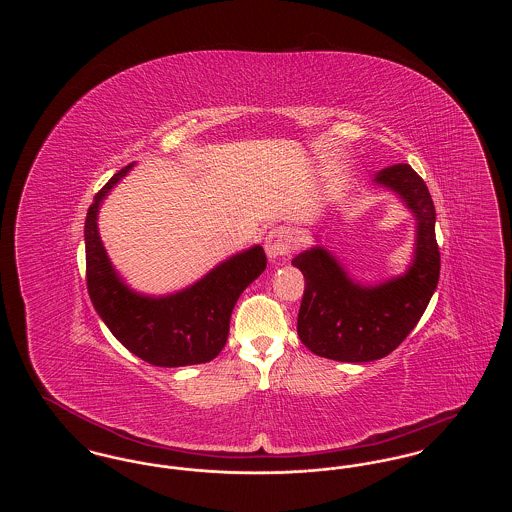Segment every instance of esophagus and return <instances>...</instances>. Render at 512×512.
<instances>
[{
    "label": "esophagus",
    "instance_id": "esophagus-1",
    "mask_svg": "<svg viewBox=\"0 0 512 512\" xmlns=\"http://www.w3.org/2000/svg\"><path fill=\"white\" fill-rule=\"evenodd\" d=\"M293 249V238L290 228L286 226H274L265 238V251L270 259L286 257Z\"/></svg>",
    "mask_w": 512,
    "mask_h": 512
}]
</instances>
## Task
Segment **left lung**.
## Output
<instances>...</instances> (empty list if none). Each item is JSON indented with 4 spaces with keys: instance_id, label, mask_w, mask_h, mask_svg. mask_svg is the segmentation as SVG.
I'll return each instance as SVG.
<instances>
[{
    "instance_id": "obj_1",
    "label": "left lung",
    "mask_w": 512,
    "mask_h": 512,
    "mask_svg": "<svg viewBox=\"0 0 512 512\" xmlns=\"http://www.w3.org/2000/svg\"><path fill=\"white\" fill-rule=\"evenodd\" d=\"M376 182L405 199L418 220L414 261L407 274L365 288L322 247L292 261L305 276L297 334L315 355L341 363H368L390 355L424 315L438 288L439 247L436 209L424 180L405 165L378 172Z\"/></svg>"
}]
</instances>
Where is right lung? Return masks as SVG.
<instances>
[{"label": "right lung", "mask_w": 512, "mask_h": 512, "mask_svg": "<svg viewBox=\"0 0 512 512\" xmlns=\"http://www.w3.org/2000/svg\"><path fill=\"white\" fill-rule=\"evenodd\" d=\"M134 163L117 172L88 209L84 222L86 284L99 317L122 345L149 365L188 366L213 361L228 340L230 315L245 288L267 268L255 245L211 270L184 292L144 297L130 292L111 267L98 234L101 199Z\"/></svg>", "instance_id": "obj_1"}]
</instances>
